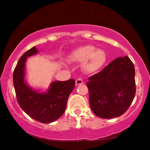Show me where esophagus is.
Segmentation results:
<instances>
[{
    "label": "esophagus",
    "instance_id": "esophagus-1",
    "mask_svg": "<svg viewBox=\"0 0 150 150\" xmlns=\"http://www.w3.org/2000/svg\"><path fill=\"white\" fill-rule=\"evenodd\" d=\"M84 82H83V80L81 78H78L77 79L76 81H75V84H76L77 85H82V84H83Z\"/></svg>",
    "mask_w": 150,
    "mask_h": 150
}]
</instances>
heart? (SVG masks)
<instances>
[{
  "mask_svg": "<svg viewBox=\"0 0 150 150\" xmlns=\"http://www.w3.org/2000/svg\"><path fill=\"white\" fill-rule=\"evenodd\" d=\"M72 61L83 63V69L87 73H92L104 67L107 60L104 50L96 49L93 45H85L74 50L70 56Z\"/></svg>",
  "mask_w": 150,
  "mask_h": 150,
  "instance_id": "1",
  "label": "heart"
}]
</instances>
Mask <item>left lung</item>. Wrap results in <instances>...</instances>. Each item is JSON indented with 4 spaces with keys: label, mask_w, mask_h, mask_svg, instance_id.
<instances>
[{
    "label": "left lung",
    "mask_w": 150,
    "mask_h": 150,
    "mask_svg": "<svg viewBox=\"0 0 150 150\" xmlns=\"http://www.w3.org/2000/svg\"><path fill=\"white\" fill-rule=\"evenodd\" d=\"M135 67L128 56L118 57L87 82L89 105L96 116L112 118L123 115L136 92Z\"/></svg>",
    "instance_id": "1"
}]
</instances>
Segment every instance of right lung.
<instances>
[{
	"mask_svg": "<svg viewBox=\"0 0 150 150\" xmlns=\"http://www.w3.org/2000/svg\"><path fill=\"white\" fill-rule=\"evenodd\" d=\"M37 52L34 46L20 57L13 72V85L17 100L22 109L33 119L49 123L58 119L65 112L68 97L75 87V80L55 81L51 84L48 92L44 93L29 87L24 77L26 59Z\"/></svg>",
	"mask_w": 150,
	"mask_h": 150,
	"instance_id": "obj_1",
	"label": "right lung"
}]
</instances>
